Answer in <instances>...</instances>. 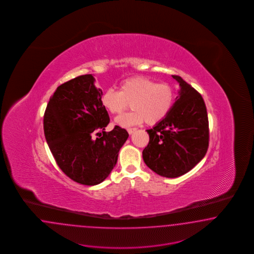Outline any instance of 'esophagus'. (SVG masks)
Returning <instances> with one entry per match:
<instances>
[{"mask_svg": "<svg viewBox=\"0 0 254 254\" xmlns=\"http://www.w3.org/2000/svg\"><path fill=\"white\" fill-rule=\"evenodd\" d=\"M127 132H128L129 134H132L134 131L137 130V128H136V127H129V128H127Z\"/></svg>", "mask_w": 254, "mask_h": 254, "instance_id": "esophagus-1", "label": "esophagus"}]
</instances>
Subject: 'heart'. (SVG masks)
Here are the masks:
<instances>
[{
  "instance_id": "obj_1",
  "label": "heart",
  "mask_w": 254,
  "mask_h": 254,
  "mask_svg": "<svg viewBox=\"0 0 254 254\" xmlns=\"http://www.w3.org/2000/svg\"><path fill=\"white\" fill-rule=\"evenodd\" d=\"M174 100L175 92L169 84L146 76L127 78L118 85V91L108 88L100 98L102 106L114 116L121 115L130 103L133 110L116 119L123 127L143 121L149 126L160 123L169 116Z\"/></svg>"
}]
</instances>
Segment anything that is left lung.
Segmentation results:
<instances>
[{"instance_id": "8db88e82", "label": "left lung", "mask_w": 254, "mask_h": 254, "mask_svg": "<svg viewBox=\"0 0 254 254\" xmlns=\"http://www.w3.org/2000/svg\"><path fill=\"white\" fill-rule=\"evenodd\" d=\"M181 86L169 116L148 129L149 143L142 151L147 166L158 175L182 176L207 154L209 141L208 113L200 93L179 75Z\"/></svg>"}]
</instances>
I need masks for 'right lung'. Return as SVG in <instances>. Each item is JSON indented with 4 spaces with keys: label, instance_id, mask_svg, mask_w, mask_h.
Listing matches in <instances>:
<instances>
[{
    "label": "right lung",
    "instance_id": "add662e5",
    "mask_svg": "<svg viewBox=\"0 0 254 254\" xmlns=\"http://www.w3.org/2000/svg\"><path fill=\"white\" fill-rule=\"evenodd\" d=\"M92 74L75 77L58 86L47 104L44 131L56 163L64 174L78 184L102 183L115 168L118 153L128 133L110 122L94 85Z\"/></svg>",
    "mask_w": 254,
    "mask_h": 254
}]
</instances>
